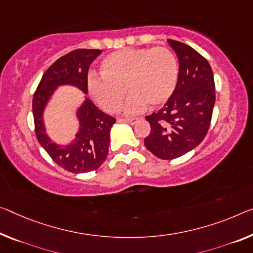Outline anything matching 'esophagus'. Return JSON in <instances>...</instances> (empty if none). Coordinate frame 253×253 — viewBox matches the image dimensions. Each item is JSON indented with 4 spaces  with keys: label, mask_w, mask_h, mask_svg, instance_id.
Instances as JSON below:
<instances>
[{
    "label": "esophagus",
    "mask_w": 253,
    "mask_h": 253,
    "mask_svg": "<svg viewBox=\"0 0 253 253\" xmlns=\"http://www.w3.org/2000/svg\"><path fill=\"white\" fill-rule=\"evenodd\" d=\"M137 118H133V119H120L119 121L120 122H123V123H130V124H134L137 122Z\"/></svg>",
    "instance_id": "esophagus-1"
}]
</instances>
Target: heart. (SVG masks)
I'll use <instances>...</instances> for the list:
<instances>
[{"mask_svg": "<svg viewBox=\"0 0 253 253\" xmlns=\"http://www.w3.org/2000/svg\"><path fill=\"white\" fill-rule=\"evenodd\" d=\"M100 75L88 77V90L108 113L120 110L126 88L132 92L124 106L135 114L150 106H161L170 98L178 80V64L167 47L126 48L104 57Z\"/></svg>", "mask_w": 253, "mask_h": 253, "instance_id": "obj_1", "label": "heart"}]
</instances>
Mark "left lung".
<instances>
[{
    "label": "left lung",
    "instance_id": "1",
    "mask_svg": "<svg viewBox=\"0 0 253 253\" xmlns=\"http://www.w3.org/2000/svg\"><path fill=\"white\" fill-rule=\"evenodd\" d=\"M178 60L175 90L164 107L146 116L150 133L145 146L161 159L183 156L200 145L211 126L215 83L208 61L191 46L167 40Z\"/></svg>",
    "mask_w": 253,
    "mask_h": 253
}]
</instances>
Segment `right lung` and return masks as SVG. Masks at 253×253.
<instances>
[{
	"mask_svg": "<svg viewBox=\"0 0 253 253\" xmlns=\"http://www.w3.org/2000/svg\"><path fill=\"white\" fill-rule=\"evenodd\" d=\"M100 49H76L60 57L46 70L33 98L35 131L38 142L62 169L79 174L95 170L103 164L108 154L111 127L115 119L105 114L87 97L88 70ZM72 85L85 94L77 109L80 127L75 139L67 145L53 142L47 134L43 113L57 88Z\"/></svg>",
	"mask_w": 253,
	"mask_h": 253,
	"instance_id": "right-lung-1",
	"label": "right lung"
}]
</instances>
